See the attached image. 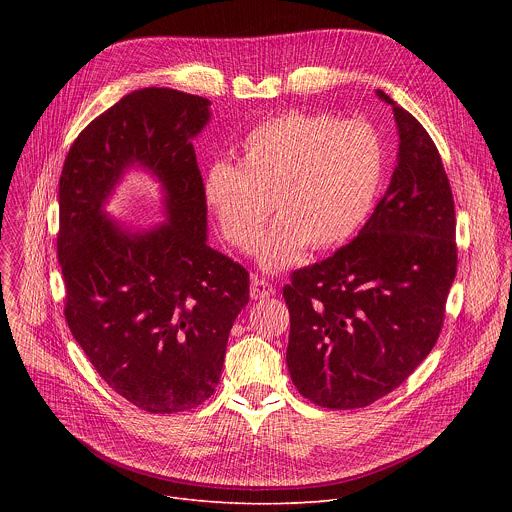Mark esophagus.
<instances>
[{"label": "esophagus", "mask_w": 512, "mask_h": 512, "mask_svg": "<svg viewBox=\"0 0 512 512\" xmlns=\"http://www.w3.org/2000/svg\"><path fill=\"white\" fill-rule=\"evenodd\" d=\"M249 294L253 300H263V298H269L275 294V287L269 281H265L263 277H253Z\"/></svg>", "instance_id": "34e87169"}]
</instances>
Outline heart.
I'll list each match as a JSON object with an SVG mask.
<instances>
[{"instance_id":"obj_1","label":"heart","mask_w":512,"mask_h":512,"mask_svg":"<svg viewBox=\"0 0 512 512\" xmlns=\"http://www.w3.org/2000/svg\"><path fill=\"white\" fill-rule=\"evenodd\" d=\"M381 180L383 150L371 127L294 111L251 129L239 164H210L202 196L223 237L243 253L255 247L273 208L277 221L257 261L279 271L308 245L328 251L346 243L367 221Z\"/></svg>"}]
</instances>
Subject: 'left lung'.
<instances>
[{
    "label": "left lung",
    "mask_w": 512,
    "mask_h": 512,
    "mask_svg": "<svg viewBox=\"0 0 512 512\" xmlns=\"http://www.w3.org/2000/svg\"><path fill=\"white\" fill-rule=\"evenodd\" d=\"M399 133L385 196L356 239L291 273L287 369L328 409L367 407L397 389L440 336L456 277V212L423 125L383 91Z\"/></svg>",
    "instance_id": "1"
}]
</instances>
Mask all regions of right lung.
Wrapping results in <instances>:
<instances>
[{
    "mask_svg": "<svg viewBox=\"0 0 512 512\" xmlns=\"http://www.w3.org/2000/svg\"><path fill=\"white\" fill-rule=\"evenodd\" d=\"M210 115L198 95L133 91L81 131L60 174L68 328L101 379L150 413L186 411L214 393L249 304L247 269L208 245L192 139ZM129 169L161 184L164 222L137 228L106 212Z\"/></svg>",
    "mask_w": 512,
    "mask_h": 512,
    "instance_id": "add662e5",
    "label": "right lung"
}]
</instances>
